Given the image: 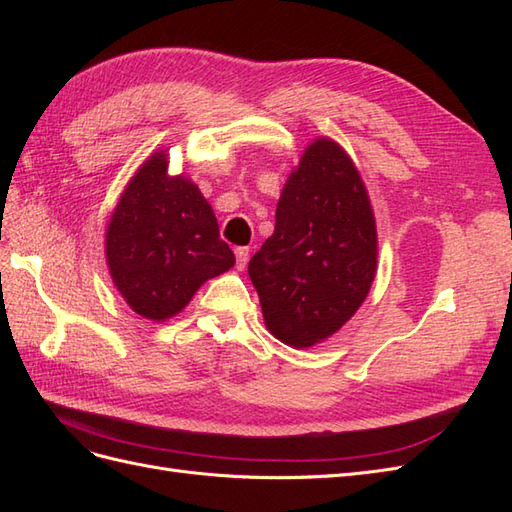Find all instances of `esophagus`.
<instances>
[{"mask_svg": "<svg viewBox=\"0 0 512 512\" xmlns=\"http://www.w3.org/2000/svg\"><path fill=\"white\" fill-rule=\"evenodd\" d=\"M237 269L243 271L247 267V260H250V247H237Z\"/></svg>", "mask_w": 512, "mask_h": 512, "instance_id": "1", "label": "esophagus"}]
</instances>
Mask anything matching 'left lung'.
<instances>
[{
	"label": "left lung",
	"mask_w": 512,
	"mask_h": 512,
	"mask_svg": "<svg viewBox=\"0 0 512 512\" xmlns=\"http://www.w3.org/2000/svg\"><path fill=\"white\" fill-rule=\"evenodd\" d=\"M376 262V218L359 170L331 138H316L247 267L267 329L292 348L320 344L363 305Z\"/></svg>",
	"instance_id": "8db88e82"
}]
</instances>
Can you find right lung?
I'll list each match as a JSON object with an SVG mask.
<instances>
[{
	"label": "right lung",
	"mask_w": 512,
	"mask_h": 512,
	"mask_svg": "<svg viewBox=\"0 0 512 512\" xmlns=\"http://www.w3.org/2000/svg\"><path fill=\"white\" fill-rule=\"evenodd\" d=\"M104 245L119 294L153 322L179 314L200 286L235 265L211 205L183 173L168 175L164 151L149 156L126 185Z\"/></svg>",
	"instance_id": "1"
}]
</instances>
